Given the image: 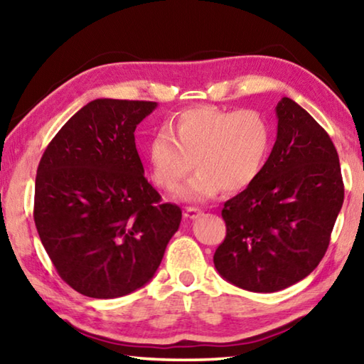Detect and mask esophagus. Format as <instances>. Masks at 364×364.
Here are the masks:
<instances>
[{
	"instance_id": "34e87169",
	"label": "esophagus",
	"mask_w": 364,
	"mask_h": 364,
	"mask_svg": "<svg viewBox=\"0 0 364 364\" xmlns=\"http://www.w3.org/2000/svg\"><path fill=\"white\" fill-rule=\"evenodd\" d=\"M200 215H202V210H199V208L196 207H186V210H184V217L189 220H194L197 217H200Z\"/></svg>"
}]
</instances>
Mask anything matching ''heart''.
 <instances>
[{"label": "heart", "mask_w": 364, "mask_h": 364, "mask_svg": "<svg viewBox=\"0 0 364 364\" xmlns=\"http://www.w3.org/2000/svg\"><path fill=\"white\" fill-rule=\"evenodd\" d=\"M273 132L257 110L194 107L184 110L147 143L152 178L160 188L175 191L197 168L181 197L208 200L221 189L239 193L254 183L267 162Z\"/></svg>", "instance_id": "heart-1"}]
</instances>
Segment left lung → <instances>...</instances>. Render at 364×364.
<instances>
[{"label": "left lung", "instance_id": "1", "mask_svg": "<svg viewBox=\"0 0 364 364\" xmlns=\"http://www.w3.org/2000/svg\"><path fill=\"white\" fill-rule=\"evenodd\" d=\"M278 134L262 173L225 202L226 237L213 255L223 279L278 292L321 262L343 204L341 164L323 127L297 102L276 106Z\"/></svg>", "mask_w": 364, "mask_h": 364}]
</instances>
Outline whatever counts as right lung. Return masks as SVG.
<instances>
[{
  "mask_svg": "<svg viewBox=\"0 0 364 364\" xmlns=\"http://www.w3.org/2000/svg\"><path fill=\"white\" fill-rule=\"evenodd\" d=\"M151 101L101 97L60 128L40 160L33 218L60 278L93 299H117L156 274L181 208L147 183L134 130Z\"/></svg>",
  "mask_w": 364,
  "mask_h": 364,
  "instance_id": "right-lung-1",
  "label": "right lung"
}]
</instances>
